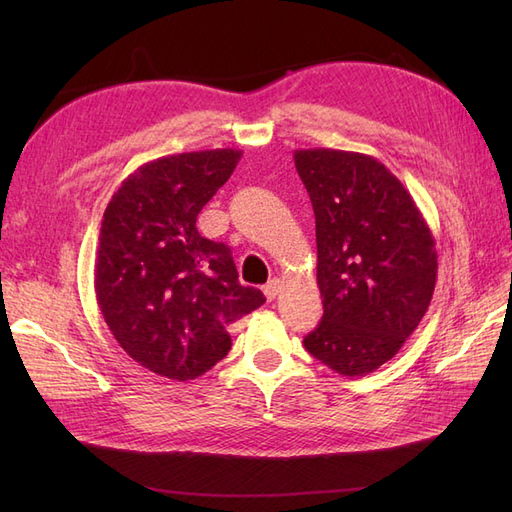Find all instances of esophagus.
Returning a JSON list of instances; mask_svg holds the SVG:
<instances>
[{"mask_svg":"<svg viewBox=\"0 0 512 512\" xmlns=\"http://www.w3.org/2000/svg\"><path fill=\"white\" fill-rule=\"evenodd\" d=\"M280 288H282V282L280 280H271L267 286H262V292H265V297L269 301H273L277 294H280Z\"/></svg>","mask_w":512,"mask_h":512,"instance_id":"obj_1","label":"esophagus"}]
</instances>
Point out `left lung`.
<instances>
[{
	"label": "left lung",
	"mask_w": 512,
	"mask_h": 512,
	"mask_svg": "<svg viewBox=\"0 0 512 512\" xmlns=\"http://www.w3.org/2000/svg\"><path fill=\"white\" fill-rule=\"evenodd\" d=\"M316 215L324 314L303 344L348 378L391 361L423 320L438 275L436 241L414 198L365 153L297 149Z\"/></svg>",
	"instance_id": "8db88e82"
}]
</instances>
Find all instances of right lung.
I'll return each instance as SVG.
<instances>
[{"label":"right lung","instance_id":"1","mask_svg":"<svg viewBox=\"0 0 512 512\" xmlns=\"http://www.w3.org/2000/svg\"><path fill=\"white\" fill-rule=\"evenodd\" d=\"M239 160V149H209L147 162L104 211L100 312L119 346L168 380H194L222 361L230 324L265 303L258 288L239 284L230 247L196 228Z\"/></svg>","mask_w":512,"mask_h":512}]
</instances>
